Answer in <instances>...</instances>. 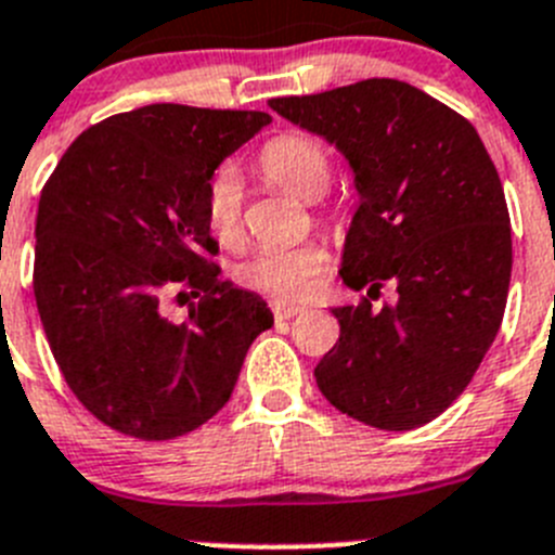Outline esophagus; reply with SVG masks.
I'll return each instance as SVG.
<instances>
[{"label": "esophagus", "instance_id": "esophagus-1", "mask_svg": "<svg viewBox=\"0 0 555 555\" xmlns=\"http://www.w3.org/2000/svg\"><path fill=\"white\" fill-rule=\"evenodd\" d=\"M271 312L276 321H289V318L301 314L304 307L301 304H289V301H271Z\"/></svg>", "mask_w": 555, "mask_h": 555}]
</instances>
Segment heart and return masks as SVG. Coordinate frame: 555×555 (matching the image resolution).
<instances>
[{"label":"heart","instance_id":"obj_1","mask_svg":"<svg viewBox=\"0 0 555 555\" xmlns=\"http://www.w3.org/2000/svg\"><path fill=\"white\" fill-rule=\"evenodd\" d=\"M259 171L268 182L293 193L301 202H318L332 184V157L307 134H279L259 152ZM204 218L221 246L234 248L243 241V188L232 168H223L209 182L204 196ZM328 266L323 243L259 248L237 262L234 279L246 289L273 298H304L321 282Z\"/></svg>","mask_w":555,"mask_h":555}]
</instances>
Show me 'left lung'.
I'll use <instances>...</instances> for the list:
<instances>
[{"instance_id":"left-lung-1","label":"left lung","mask_w":555,"mask_h":555,"mask_svg":"<svg viewBox=\"0 0 555 555\" xmlns=\"http://www.w3.org/2000/svg\"><path fill=\"white\" fill-rule=\"evenodd\" d=\"M321 134L353 173L357 212L339 276L396 305L334 307L339 339L314 367L332 406L382 431H412L470 384L503 321L512 279L506 196L476 127L398 79L271 99Z\"/></svg>"}]
</instances>
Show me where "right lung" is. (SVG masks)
Wrapping results in <instances>:
<instances>
[{
	"mask_svg": "<svg viewBox=\"0 0 555 555\" xmlns=\"http://www.w3.org/2000/svg\"><path fill=\"white\" fill-rule=\"evenodd\" d=\"M268 124L257 109L149 104L85 129L49 177L35 304L60 373L104 426L138 439L193 431L273 326L257 293L221 279L204 218L218 166ZM177 288L184 319L165 307Z\"/></svg>",
	"mask_w": 555,
	"mask_h": 555,
	"instance_id": "obj_1",
	"label": "right lung"
}]
</instances>
